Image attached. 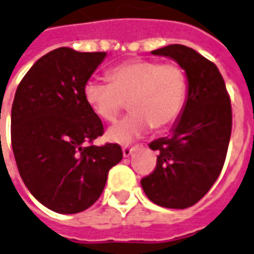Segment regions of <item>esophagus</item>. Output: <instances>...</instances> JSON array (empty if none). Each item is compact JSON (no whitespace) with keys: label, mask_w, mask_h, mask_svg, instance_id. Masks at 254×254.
I'll return each instance as SVG.
<instances>
[{"label":"esophagus","mask_w":254,"mask_h":254,"mask_svg":"<svg viewBox=\"0 0 254 254\" xmlns=\"http://www.w3.org/2000/svg\"><path fill=\"white\" fill-rule=\"evenodd\" d=\"M137 148H139V146L136 145V146H129V145H125L123 146V156L125 157H129L132 154V153L135 152L136 149H137Z\"/></svg>","instance_id":"esophagus-1"}]
</instances>
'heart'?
I'll use <instances>...</instances> for the list:
<instances>
[{
  "mask_svg": "<svg viewBox=\"0 0 254 254\" xmlns=\"http://www.w3.org/2000/svg\"><path fill=\"white\" fill-rule=\"evenodd\" d=\"M109 83L89 79L83 93L92 112L105 122H114L128 104L131 115L113 126L108 139L132 141L150 128L163 131L183 113L188 83L177 62L131 60L108 71Z\"/></svg>",
  "mask_w": 254,
  "mask_h": 254,
  "instance_id": "heart-1",
  "label": "heart"
}]
</instances>
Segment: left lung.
<instances>
[{"label":"left lung","instance_id":"obj_1","mask_svg":"<svg viewBox=\"0 0 254 254\" xmlns=\"http://www.w3.org/2000/svg\"><path fill=\"white\" fill-rule=\"evenodd\" d=\"M173 58L188 79V97L171 135L149 144L158 152L156 169L141 179L150 201L186 209L204 197L225 165L232 128L230 94L211 61L180 44L153 50Z\"/></svg>","mask_w":254,"mask_h":254}]
</instances>
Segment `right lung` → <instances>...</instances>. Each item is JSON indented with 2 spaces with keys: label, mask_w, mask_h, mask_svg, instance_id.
<instances>
[{
  "label": "right lung",
  "mask_w": 254,
  "mask_h": 254,
  "mask_svg": "<svg viewBox=\"0 0 254 254\" xmlns=\"http://www.w3.org/2000/svg\"><path fill=\"white\" fill-rule=\"evenodd\" d=\"M105 52L58 48L36 61L19 83L11 108L16 166L39 202L61 214L83 211L98 200L122 148L93 145L101 119L84 100V85Z\"/></svg>",
  "instance_id": "1"
}]
</instances>
